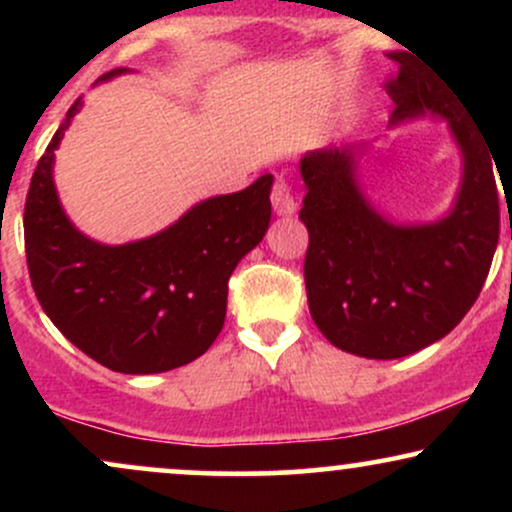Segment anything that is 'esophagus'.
Wrapping results in <instances>:
<instances>
[{"label":"esophagus","mask_w":512,"mask_h":512,"mask_svg":"<svg viewBox=\"0 0 512 512\" xmlns=\"http://www.w3.org/2000/svg\"><path fill=\"white\" fill-rule=\"evenodd\" d=\"M272 207L279 216H289V214H293V211H296V199H293L291 185H289V180L284 178V175H279V178L274 180Z\"/></svg>","instance_id":"1"}]
</instances>
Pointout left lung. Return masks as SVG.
<instances>
[{"label":"left lung","instance_id":"left-lung-1","mask_svg":"<svg viewBox=\"0 0 512 512\" xmlns=\"http://www.w3.org/2000/svg\"><path fill=\"white\" fill-rule=\"evenodd\" d=\"M390 125L436 115L462 149V185L445 219L399 226L370 207L356 180L368 144L330 146L301 158L308 187L305 291L317 330L337 349L402 358L448 334L479 298L498 245V187L491 149L460 98L438 88L407 52H390Z\"/></svg>","mask_w":512,"mask_h":512}]
</instances>
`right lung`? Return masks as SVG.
Here are the masks:
<instances>
[{
	"label": "right lung",
	"mask_w": 512,
	"mask_h": 512,
	"mask_svg": "<svg viewBox=\"0 0 512 512\" xmlns=\"http://www.w3.org/2000/svg\"><path fill=\"white\" fill-rule=\"evenodd\" d=\"M79 110L81 98L67 110L28 187L23 238L35 296L76 349L115 373L185 366L219 337L228 279L269 228L274 178L262 175L233 195L204 199L151 238L96 243L67 219L52 180L55 149Z\"/></svg>",
	"instance_id": "1"
}]
</instances>
